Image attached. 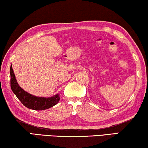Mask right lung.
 <instances>
[{
    "label": "right lung",
    "instance_id": "right-lung-1",
    "mask_svg": "<svg viewBox=\"0 0 148 148\" xmlns=\"http://www.w3.org/2000/svg\"><path fill=\"white\" fill-rule=\"evenodd\" d=\"M10 86L12 90L26 108L34 110H45L53 107L58 103L60 99L59 94H56L50 98H42V97L33 96L27 92L19 86L12 65L10 69Z\"/></svg>",
    "mask_w": 148,
    "mask_h": 148
}]
</instances>
